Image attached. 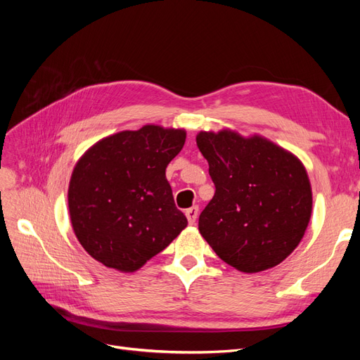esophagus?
I'll return each mask as SVG.
<instances>
[{"label":"esophagus","instance_id":"esophagus-1","mask_svg":"<svg viewBox=\"0 0 360 360\" xmlns=\"http://www.w3.org/2000/svg\"><path fill=\"white\" fill-rule=\"evenodd\" d=\"M198 213H200V210L197 205H193V207H191V209L186 210V217H188L189 224H195V221H197V217H198Z\"/></svg>","mask_w":360,"mask_h":360}]
</instances>
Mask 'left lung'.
I'll list each match as a JSON object with an SVG mask.
<instances>
[{
	"label": "left lung",
	"mask_w": 360,
	"mask_h": 360,
	"mask_svg": "<svg viewBox=\"0 0 360 360\" xmlns=\"http://www.w3.org/2000/svg\"><path fill=\"white\" fill-rule=\"evenodd\" d=\"M214 195L198 228L216 255L245 274L278 266L300 243L312 193L300 160L270 141L200 132Z\"/></svg>",
	"instance_id": "left-lung-1"
}]
</instances>
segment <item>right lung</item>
Returning <instances> with one entry per match:
<instances>
[{"instance_id":"right-lung-1","label":"right lung","mask_w":360,"mask_h":360,"mask_svg":"<svg viewBox=\"0 0 360 360\" xmlns=\"http://www.w3.org/2000/svg\"><path fill=\"white\" fill-rule=\"evenodd\" d=\"M184 139V130L148 124L99 141L76 163L69 184L70 221L94 259L135 271L188 225L165 177Z\"/></svg>"}]
</instances>
